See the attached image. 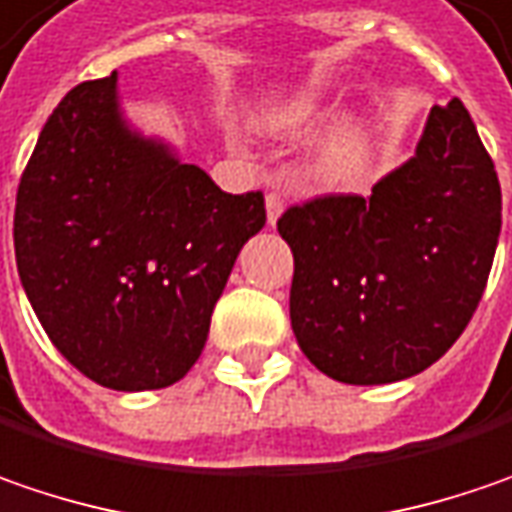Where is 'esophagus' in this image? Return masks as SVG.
<instances>
[{"mask_svg": "<svg viewBox=\"0 0 512 512\" xmlns=\"http://www.w3.org/2000/svg\"><path fill=\"white\" fill-rule=\"evenodd\" d=\"M265 210H268V224L273 227L279 221V216H282V210H285V198L279 192H268L265 195Z\"/></svg>", "mask_w": 512, "mask_h": 512, "instance_id": "obj_1", "label": "esophagus"}]
</instances>
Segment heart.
<instances>
[{
    "instance_id": "obj_1",
    "label": "heart",
    "mask_w": 512,
    "mask_h": 512,
    "mask_svg": "<svg viewBox=\"0 0 512 512\" xmlns=\"http://www.w3.org/2000/svg\"><path fill=\"white\" fill-rule=\"evenodd\" d=\"M325 115H328V106L320 100L288 97V100H276L265 109H259L253 115V126L262 135L285 138V135H299L317 126ZM314 164L325 184L343 187V190L357 187L371 167L369 129L360 123H340L320 141Z\"/></svg>"
}]
</instances>
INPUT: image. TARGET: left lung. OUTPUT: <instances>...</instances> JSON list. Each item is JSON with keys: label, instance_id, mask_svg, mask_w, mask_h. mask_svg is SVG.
Returning a JSON list of instances; mask_svg holds the SVG:
<instances>
[{"label": "left lung", "instance_id": "8db88e82", "mask_svg": "<svg viewBox=\"0 0 512 512\" xmlns=\"http://www.w3.org/2000/svg\"><path fill=\"white\" fill-rule=\"evenodd\" d=\"M276 227L294 253L302 354L340 383H395L441 360L473 320L501 233L499 175L455 97L432 106L415 155L369 198H314Z\"/></svg>", "mask_w": 512, "mask_h": 512}]
</instances>
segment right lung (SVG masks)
I'll list each match as a JSON object with an SVG mask.
<instances>
[{"mask_svg":"<svg viewBox=\"0 0 512 512\" xmlns=\"http://www.w3.org/2000/svg\"><path fill=\"white\" fill-rule=\"evenodd\" d=\"M262 192L230 195L120 106L117 74L65 94L13 213L16 268L45 334L115 392L178 383L201 357Z\"/></svg>","mask_w":512,"mask_h":512,"instance_id":"add662e5","label":"right lung"}]
</instances>
